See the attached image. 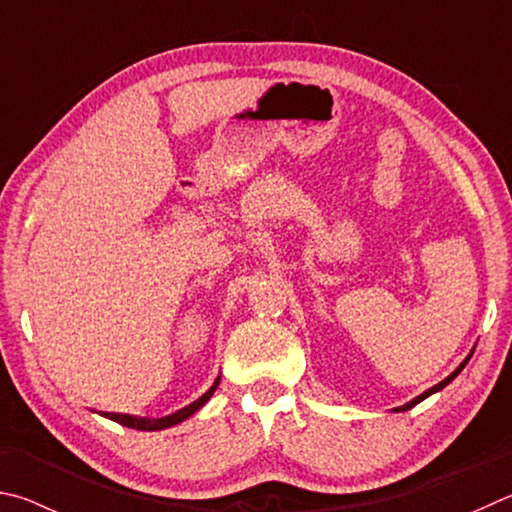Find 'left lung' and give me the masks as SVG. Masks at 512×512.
Returning <instances> with one entry per match:
<instances>
[{"label": "left lung", "instance_id": "1", "mask_svg": "<svg viewBox=\"0 0 512 512\" xmlns=\"http://www.w3.org/2000/svg\"><path fill=\"white\" fill-rule=\"evenodd\" d=\"M472 353L474 351H470V355L468 357H465V360L459 364V366H456V369H454V373H450V375H447V378L443 380V382H438V384H434V387L432 389H427L425 393H420V396L418 398H414V400H409L407 402V405H402V407H396V409H393V411H407V409H411V407H416L418 405V402H423L425 398H429V396H432V393H436V391H441V389H445L447 387V384H450L454 378H456V375H459L463 369H465V364H468L470 362V357H472Z\"/></svg>", "mask_w": 512, "mask_h": 512}]
</instances>
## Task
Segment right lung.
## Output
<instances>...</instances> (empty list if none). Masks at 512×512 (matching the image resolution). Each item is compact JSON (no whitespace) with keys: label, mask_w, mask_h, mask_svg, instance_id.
I'll return each instance as SVG.
<instances>
[{"label":"right lung","mask_w":512,"mask_h":512,"mask_svg":"<svg viewBox=\"0 0 512 512\" xmlns=\"http://www.w3.org/2000/svg\"><path fill=\"white\" fill-rule=\"evenodd\" d=\"M218 384H220V375H218V378H215V382L211 384V389L206 391L204 396H200L195 402H191V405H186L184 409H179V411H175V414L164 416V418L148 420V418H137V416H128V414H105V418L114 420V423H121L123 427L141 429V432H157V429H168V427H173V425H179L186 418H191L197 409H202L206 402L211 400L215 389H218Z\"/></svg>","instance_id":"add662e5"}]
</instances>
